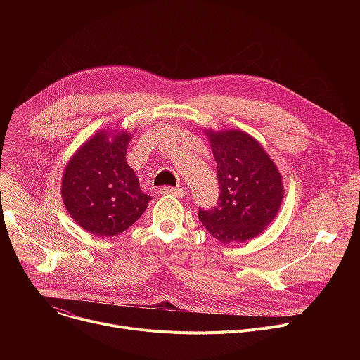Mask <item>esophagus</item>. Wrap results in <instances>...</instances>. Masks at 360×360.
I'll use <instances>...</instances> for the list:
<instances>
[{"label": "esophagus", "instance_id": "esophagus-1", "mask_svg": "<svg viewBox=\"0 0 360 360\" xmlns=\"http://www.w3.org/2000/svg\"><path fill=\"white\" fill-rule=\"evenodd\" d=\"M161 192H162V193H172V195H175V196H178V198H184V196H185V191L181 189V188L164 186V188H161Z\"/></svg>", "mask_w": 360, "mask_h": 360}]
</instances>
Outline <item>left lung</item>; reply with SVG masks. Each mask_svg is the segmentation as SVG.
I'll return each instance as SVG.
<instances>
[{
  "label": "left lung",
  "mask_w": 360,
  "mask_h": 360,
  "mask_svg": "<svg viewBox=\"0 0 360 360\" xmlns=\"http://www.w3.org/2000/svg\"><path fill=\"white\" fill-rule=\"evenodd\" d=\"M218 165L219 196L214 208H199V221L222 243L259 235L283 199L282 178L265 149L242 131L207 132Z\"/></svg>",
  "instance_id": "left-lung-1"
}]
</instances>
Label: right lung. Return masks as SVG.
<instances>
[{
	"instance_id": "obj_1",
	"label": "right lung",
	"mask_w": 360,
	"mask_h": 360,
	"mask_svg": "<svg viewBox=\"0 0 360 360\" xmlns=\"http://www.w3.org/2000/svg\"><path fill=\"white\" fill-rule=\"evenodd\" d=\"M129 141L127 132L112 142L105 132H98L65 168V208L81 228L94 235L115 236L124 232L142 217L150 200L127 164Z\"/></svg>"
}]
</instances>
